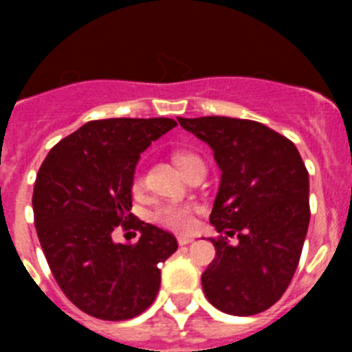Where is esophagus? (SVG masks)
<instances>
[{
  "label": "esophagus",
  "instance_id": "1",
  "mask_svg": "<svg viewBox=\"0 0 352 352\" xmlns=\"http://www.w3.org/2000/svg\"><path fill=\"white\" fill-rule=\"evenodd\" d=\"M177 241H179V245H181V246H186V245H192L193 237H188V235H181V237H177Z\"/></svg>",
  "mask_w": 352,
  "mask_h": 352
}]
</instances>
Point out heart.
Here are the masks:
<instances>
[{
	"label": "heart",
	"mask_w": 352,
	"mask_h": 352,
	"mask_svg": "<svg viewBox=\"0 0 352 352\" xmlns=\"http://www.w3.org/2000/svg\"><path fill=\"white\" fill-rule=\"evenodd\" d=\"M173 160H175L177 168L186 173L190 170V166L193 162L201 160L197 155L188 153V151H177L173 155ZM142 184V177L140 173L135 175V181H133V188L137 190ZM193 208L192 204H181V203H168V204H160L159 208H155V212L151 214V219L157 223V225L164 226L168 230L173 232H188L193 226Z\"/></svg>",
	"instance_id": "obj_1"
}]
</instances>
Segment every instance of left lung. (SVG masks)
<instances>
[{"instance_id":"obj_1","label":"left lung","mask_w":352,"mask_h":352,"mask_svg":"<svg viewBox=\"0 0 352 352\" xmlns=\"http://www.w3.org/2000/svg\"><path fill=\"white\" fill-rule=\"evenodd\" d=\"M214 149L221 184L210 223L214 261L203 274L206 300L234 316L267 311L283 296L300 263L311 208L309 171L289 138L259 122L179 118ZM238 235L230 243L228 236Z\"/></svg>"}]
</instances>
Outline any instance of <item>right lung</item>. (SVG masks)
Returning a JSON list of instances; mask_svg holds the SVG:
<instances>
[{"label":"right lung","mask_w":352,"mask_h":352,"mask_svg":"<svg viewBox=\"0 0 352 352\" xmlns=\"http://www.w3.org/2000/svg\"><path fill=\"white\" fill-rule=\"evenodd\" d=\"M175 126L171 118L91 120L62 138L38 171V239L63 294L89 316L129 320L157 298L160 265L177 239L129 212L131 188L140 153ZM120 224L141 232L137 243L112 241Z\"/></svg>","instance_id":"obj_1"}]
</instances>
